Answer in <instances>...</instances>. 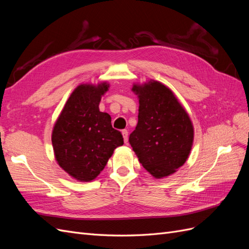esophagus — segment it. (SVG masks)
<instances>
[{"instance_id":"esophagus-1","label":"esophagus","mask_w":249,"mask_h":249,"mask_svg":"<svg viewBox=\"0 0 249 249\" xmlns=\"http://www.w3.org/2000/svg\"><path fill=\"white\" fill-rule=\"evenodd\" d=\"M122 134H123V136H124V143H127V141H129V132H127L126 130H123Z\"/></svg>"}]
</instances>
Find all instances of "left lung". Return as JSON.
I'll return each mask as SVG.
<instances>
[{
    "instance_id": "obj_1",
    "label": "left lung",
    "mask_w": 249,
    "mask_h": 249,
    "mask_svg": "<svg viewBox=\"0 0 249 249\" xmlns=\"http://www.w3.org/2000/svg\"><path fill=\"white\" fill-rule=\"evenodd\" d=\"M139 97L138 124L130 144L139 162L157 178L182 166L190 154L193 125L171 90L157 81L134 85Z\"/></svg>"
}]
</instances>
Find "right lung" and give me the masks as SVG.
<instances>
[{
	"label": "right lung",
	"mask_w": 249,
	"mask_h": 249,
	"mask_svg": "<svg viewBox=\"0 0 249 249\" xmlns=\"http://www.w3.org/2000/svg\"><path fill=\"white\" fill-rule=\"evenodd\" d=\"M108 87L106 83L78 86L53 130L52 143L58 164L81 182L99 176L113 150L124 144L122 133L112 127L111 116L99 109Z\"/></svg>",
	"instance_id": "add662e5"
}]
</instances>
